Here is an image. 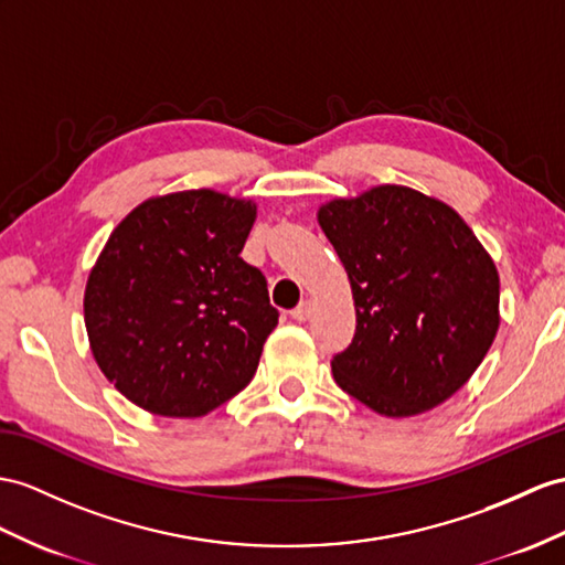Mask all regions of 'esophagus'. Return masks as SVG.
<instances>
[{"mask_svg": "<svg viewBox=\"0 0 565 565\" xmlns=\"http://www.w3.org/2000/svg\"><path fill=\"white\" fill-rule=\"evenodd\" d=\"M311 311H313V305L307 299L301 301V305L297 309H292V319L295 321H309L311 319Z\"/></svg>", "mask_w": 565, "mask_h": 565, "instance_id": "1", "label": "esophagus"}]
</instances>
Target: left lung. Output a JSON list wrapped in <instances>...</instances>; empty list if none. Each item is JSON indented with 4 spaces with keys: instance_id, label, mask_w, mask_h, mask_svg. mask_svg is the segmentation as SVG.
Here are the masks:
<instances>
[{
    "instance_id": "8db88e82",
    "label": "left lung",
    "mask_w": 565,
    "mask_h": 565,
    "mask_svg": "<svg viewBox=\"0 0 565 565\" xmlns=\"http://www.w3.org/2000/svg\"><path fill=\"white\" fill-rule=\"evenodd\" d=\"M348 270L356 330L333 356L338 386L383 417H415L456 395L501 323L499 270L448 203L381 184L319 209Z\"/></svg>"
}]
</instances>
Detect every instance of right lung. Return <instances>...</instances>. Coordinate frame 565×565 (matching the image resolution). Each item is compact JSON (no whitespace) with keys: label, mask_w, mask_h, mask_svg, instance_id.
Masks as SVG:
<instances>
[{"label":"right lung","mask_w":565,"mask_h":565,"mask_svg":"<svg viewBox=\"0 0 565 565\" xmlns=\"http://www.w3.org/2000/svg\"><path fill=\"white\" fill-rule=\"evenodd\" d=\"M256 203L189 189L121 220L90 268V352L115 388L160 417H203L249 386L278 326L264 273L239 256Z\"/></svg>","instance_id":"add662e5"}]
</instances>
